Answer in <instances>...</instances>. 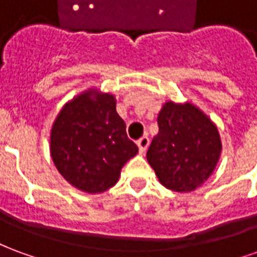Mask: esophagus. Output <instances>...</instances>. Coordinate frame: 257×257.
I'll return each mask as SVG.
<instances>
[{"label":"esophagus","mask_w":257,"mask_h":257,"mask_svg":"<svg viewBox=\"0 0 257 257\" xmlns=\"http://www.w3.org/2000/svg\"><path fill=\"white\" fill-rule=\"evenodd\" d=\"M149 143H150V140L147 136H143V138H140L138 140V146H139V151L143 154L146 150H147V147H149Z\"/></svg>","instance_id":"esophagus-1"}]
</instances>
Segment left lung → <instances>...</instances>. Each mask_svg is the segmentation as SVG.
I'll return each instance as SVG.
<instances>
[{"mask_svg":"<svg viewBox=\"0 0 257 257\" xmlns=\"http://www.w3.org/2000/svg\"><path fill=\"white\" fill-rule=\"evenodd\" d=\"M157 121L160 131L149 147L147 161L167 189L193 191L209 178L219 161L217 128L190 103L168 101Z\"/></svg>","mask_w":257,"mask_h":257,"instance_id":"8db88e82","label":"left lung"}]
</instances>
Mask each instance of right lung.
<instances>
[{
    "label": "right lung",
    "instance_id": "right-lung-1",
    "mask_svg": "<svg viewBox=\"0 0 257 257\" xmlns=\"http://www.w3.org/2000/svg\"><path fill=\"white\" fill-rule=\"evenodd\" d=\"M108 93L88 90L63 107L51 132V154L60 175L86 193L117 183L121 168L138 154Z\"/></svg>",
    "mask_w": 257,
    "mask_h": 257
}]
</instances>
